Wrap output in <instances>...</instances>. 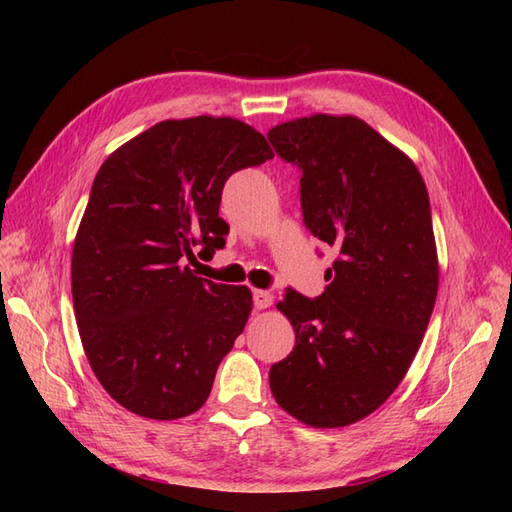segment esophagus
Wrapping results in <instances>:
<instances>
[{"mask_svg":"<svg viewBox=\"0 0 512 512\" xmlns=\"http://www.w3.org/2000/svg\"><path fill=\"white\" fill-rule=\"evenodd\" d=\"M270 303H273V295H270L268 290H253V306L257 310L268 308Z\"/></svg>","mask_w":512,"mask_h":512,"instance_id":"esophagus-1","label":"esophagus"}]
</instances>
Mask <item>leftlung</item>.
<instances>
[{"label":"left lung","mask_w":512,"mask_h":512,"mask_svg":"<svg viewBox=\"0 0 512 512\" xmlns=\"http://www.w3.org/2000/svg\"><path fill=\"white\" fill-rule=\"evenodd\" d=\"M268 140L301 171L303 224L336 250L323 295L288 288L277 303L297 343L270 367V391L310 427H345L394 394L436 306L429 193L416 165L356 116L297 118Z\"/></svg>","instance_id":"8db88e82"}]
</instances>
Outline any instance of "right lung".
<instances>
[{
	"instance_id": "1",
	"label": "right lung",
	"mask_w": 512,
	"mask_h": 512,
	"mask_svg": "<svg viewBox=\"0 0 512 512\" xmlns=\"http://www.w3.org/2000/svg\"><path fill=\"white\" fill-rule=\"evenodd\" d=\"M270 158L250 125L195 116L147 129L96 173L74 239L72 299L85 356L118 405L176 420L209 398L253 299L184 262L224 246L226 180Z\"/></svg>"
}]
</instances>
